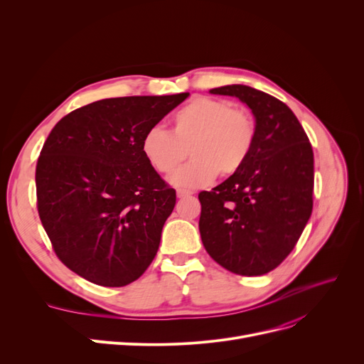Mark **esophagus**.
Returning a JSON list of instances; mask_svg holds the SVG:
<instances>
[{"label": "esophagus", "mask_w": 364, "mask_h": 364, "mask_svg": "<svg viewBox=\"0 0 364 364\" xmlns=\"http://www.w3.org/2000/svg\"><path fill=\"white\" fill-rule=\"evenodd\" d=\"M190 195H192V193L187 192V190H177V198H178V199H183V198H188Z\"/></svg>", "instance_id": "34e87169"}]
</instances>
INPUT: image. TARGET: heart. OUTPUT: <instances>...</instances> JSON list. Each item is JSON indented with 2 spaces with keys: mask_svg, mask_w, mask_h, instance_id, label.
I'll return each mask as SVG.
<instances>
[{
  "mask_svg": "<svg viewBox=\"0 0 364 364\" xmlns=\"http://www.w3.org/2000/svg\"><path fill=\"white\" fill-rule=\"evenodd\" d=\"M257 125L251 113L230 102L198 95L172 117V132L162 127L149 128L140 143L146 162L159 174L174 172L190 147L193 161L169 178L181 188H198L220 174L239 172L252 150Z\"/></svg>",
  "mask_w": 364,
  "mask_h": 364,
  "instance_id": "1",
  "label": "heart"
}]
</instances>
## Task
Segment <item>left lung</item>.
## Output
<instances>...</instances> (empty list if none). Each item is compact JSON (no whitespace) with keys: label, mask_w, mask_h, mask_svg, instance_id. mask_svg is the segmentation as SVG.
<instances>
[{"label":"left lung","mask_w":364,"mask_h":364,"mask_svg":"<svg viewBox=\"0 0 364 364\" xmlns=\"http://www.w3.org/2000/svg\"><path fill=\"white\" fill-rule=\"evenodd\" d=\"M251 107L257 134L243 168L200 192L199 230L206 252L225 270L261 276L274 270L301 237L313 211L314 155L294 112L247 85L213 88Z\"/></svg>","instance_id":"1"}]
</instances>
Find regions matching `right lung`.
<instances>
[{
    "label": "right lung",
    "instance_id": "obj_1",
    "mask_svg": "<svg viewBox=\"0 0 364 364\" xmlns=\"http://www.w3.org/2000/svg\"><path fill=\"white\" fill-rule=\"evenodd\" d=\"M187 97L99 100L68 113L48 134L35 171L36 208L57 258L73 273L121 288L147 270L177 196L140 143Z\"/></svg>",
    "mask_w": 364,
    "mask_h": 364
}]
</instances>
